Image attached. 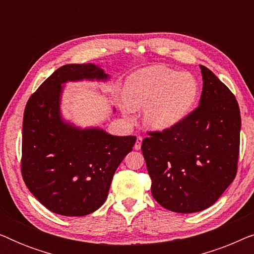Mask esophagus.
<instances>
[{
  "mask_svg": "<svg viewBox=\"0 0 254 254\" xmlns=\"http://www.w3.org/2000/svg\"><path fill=\"white\" fill-rule=\"evenodd\" d=\"M142 140H143V138H142L141 136H137L136 142H135V144H134V149H135V150H140V149H141V144H142Z\"/></svg>",
  "mask_w": 254,
  "mask_h": 254,
  "instance_id": "obj_1",
  "label": "esophagus"
}]
</instances>
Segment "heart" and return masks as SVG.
<instances>
[{
    "label": "heart",
    "mask_w": 254,
    "mask_h": 254,
    "mask_svg": "<svg viewBox=\"0 0 254 254\" xmlns=\"http://www.w3.org/2000/svg\"><path fill=\"white\" fill-rule=\"evenodd\" d=\"M199 82L187 71L151 65L129 75L125 82L124 114L133 119V110H143V121L156 130L176 126L189 116L199 96Z\"/></svg>",
    "instance_id": "obj_1"
}]
</instances>
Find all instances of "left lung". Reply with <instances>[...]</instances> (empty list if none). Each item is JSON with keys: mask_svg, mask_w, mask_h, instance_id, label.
I'll return each instance as SVG.
<instances>
[{"mask_svg": "<svg viewBox=\"0 0 254 254\" xmlns=\"http://www.w3.org/2000/svg\"><path fill=\"white\" fill-rule=\"evenodd\" d=\"M200 68L203 86L199 106L176 126L150 131L141 147L154 199L182 214L214 204L237 173L238 103L213 71Z\"/></svg>", "mask_w": 254, "mask_h": 254, "instance_id": "obj_1", "label": "left lung"}]
</instances>
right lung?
<instances>
[{"mask_svg":"<svg viewBox=\"0 0 254 254\" xmlns=\"http://www.w3.org/2000/svg\"><path fill=\"white\" fill-rule=\"evenodd\" d=\"M93 64L59 68L30 97L24 111L22 176L41 204L64 216H84L105 202L113 175L135 144L100 128H78L61 117L64 83L106 81Z\"/></svg>","mask_w":254,"mask_h":254,"instance_id":"obj_1","label":"right lung"}]
</instances>
